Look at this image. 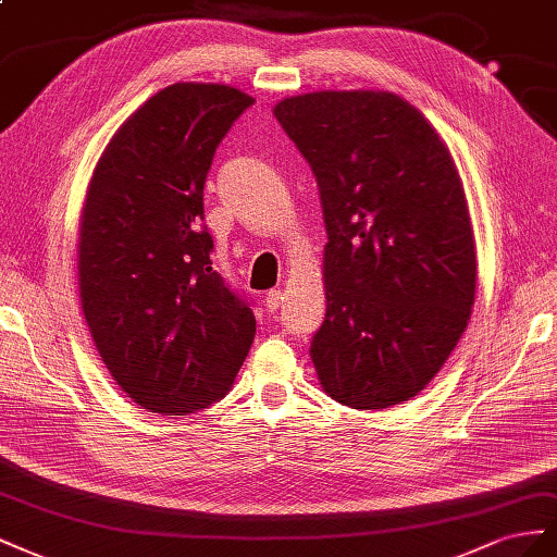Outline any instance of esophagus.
<instances>
[{
	"instance_id": "obj_1",
	"label": "esophagus",
	"mask_w": 557,
	"mask_h": 557,
	"mask_svg": "<svg viewBox=\"0 0 557 557\" xmlns=\"http://www.w3.org/2000/svg\"><path fill=\"white\" fill-rule=\"evenodd\" d=\"M282 300H284V292H282V289H270V292L263 296V304H265V308H268L270 312H275V310L282 306Z\"/></svg>"
}]
</instances>
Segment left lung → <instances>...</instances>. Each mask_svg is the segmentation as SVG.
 Instances as JSON below:
<instances>
[{"mask_svg":"<svg viewBox=\"0 0 557 557\" xmlns=\"http://www.w3.org/2000/svg\"><path fill=\"white\" fill-rule=\"evenodd\" d=\"M320 186L326 314L310 359L322 389L377 410L420 394L475 298L462 177L418 107L389 90H314L273 107Z\"/></svg>","mask_w":557,"mask_h":557,"instance_id":"obj_1","label":"left lung"}]
</instances>
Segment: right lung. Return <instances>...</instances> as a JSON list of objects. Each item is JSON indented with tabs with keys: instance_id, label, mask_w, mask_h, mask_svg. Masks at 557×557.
I'll return each mask as SVG.
<instances>
[{
	"instance_id": "right-lung-1",
	"label": "right lung",
	"mask_w": 557,
	"mask_h": 557,
	"mask_svg": "<svg viewBox=\"0 0 557 557\" xmlns=\"http://www.w3.org/2000/svg\"><path fill=\"white\" fill-rule=\"evenodd\" d=\"M251 102L226 84L158 90L107 141L86 188L76 245L86 324L116 385L158 416L221 399L257 333L200 228L214 151Z\"/></svg>"
}]
</instances>
